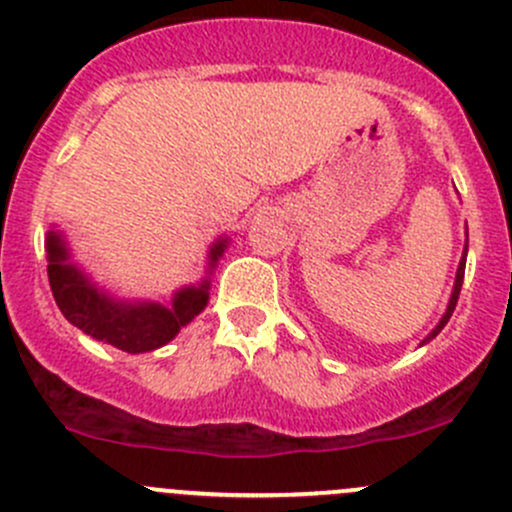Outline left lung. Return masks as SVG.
Wrapping results in <instances>:
<instances>
[{
	"instance_id": "left-lung-1",
	"label": "left lung",
	"mask_w": 512,
	"mask_h": 512,
	"mask_svg": "<svg viewBox=\"0 0 512 512\" xmlns=\"http://www.w3.org/2000/svg\"><path fill=\"white\" fill-rule=\"evenodd\" d=\"M466 237H468V232H466ZM466 255H468V240H466V247H463L461 265H458V272H456V282H453V292H451V299H448V309H446V314H443V317H441V322L436 324V329H433V332L428 334L426 339H423V342H421V347H423V344H426V342H431V339L436 337V334L441 332L443 327H446V324H448V319H451V314H453V309H456L458 294H461V287H463V275H466Z\"/></svg>"
}]
</instances>
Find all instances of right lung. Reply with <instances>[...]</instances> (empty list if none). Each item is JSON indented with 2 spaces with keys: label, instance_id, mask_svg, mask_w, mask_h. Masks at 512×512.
<instances>
[{
  "label": "right lung",
  "instance_id": "obj_1",
  "mask_svg": "<svg viewBox=\"0 0 512 512\" xmlns=\"http://www.w3.org/2000/svg\"><path fill=\"white\" fill-rule=\"evenodd\" d=\"M225 247L227 237H220L210 247V270ZM46 257H49L46 267L49 285L61 314L89 337L128 354L165 347L180 332V327L193 322L203 312L210 297L208 277L198 287L178 289L168 307L160 302H123L111 297L71 262L66 240L56 230H49L46 235Z\"/></svg>",
  "mask_w": 512,
  "mask_h": 512
}]
</instances>
